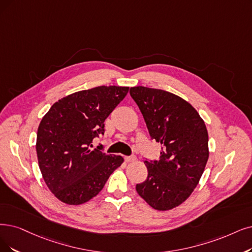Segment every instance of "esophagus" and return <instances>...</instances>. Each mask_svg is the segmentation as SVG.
Wrapping results in <instances>:
<instances>
[{
    "mask_svg": "<svg viewBox=\"0 0 252 252\" xmlns=\"http://www.w3.org/2000/svg\"><path fill=\"white\" fill-rule=\"evenodd\" d=\"M124 159L126 162H132V161H134L136 158L134 156H125Z\"/></svg>",
    "mask_w": 252,
    "mask_h": 252,
    "instance_id": "34e87169",
    "label": "esophagus"
}]
</instances>
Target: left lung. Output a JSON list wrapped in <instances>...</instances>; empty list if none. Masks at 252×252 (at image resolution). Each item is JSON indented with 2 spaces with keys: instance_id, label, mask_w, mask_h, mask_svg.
Returning a JSON list of instances; mask_svg holds the SVG:
<instances>
[{
  "instance_id": "obj_1",
  "label": "left lung",
  "mask_w": 252,
  "mask_h": 252,
  "mask_svg": "<svg viewBox=\"0 0 252 252\" xmlns=\"http://www.w3.org/2000/svg\"><path fill=\"white\" fill-rule=\"evenodd\" d=\"M130 95L162 149L158 161H145L148 177L135 189L153 209L172 210L191 195L204 173L207 127L196 109L173 93L139 86L130 89Z\"/></svg>"
}]
</instances>
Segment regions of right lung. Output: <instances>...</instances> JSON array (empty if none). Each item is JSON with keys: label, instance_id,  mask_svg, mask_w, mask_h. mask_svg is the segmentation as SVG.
<instances>
[{"label": "right lung", "instance_id": "1", "mask_svg": "<svg viewBox=\"0 0 252 252\" xmlns=\"http://www.w3.org/2000/svg\"><path fill=\"white\" fill-rule=\"evenodd\" d=\"M129 87L100 86L60 99L37 131L39 168L53 194L67 205H82L102 190L123 157L106 155L93 139L104 133V121Z\"/></svg>", "mask_w": 252, "mask_h": 252}]
</instances>
